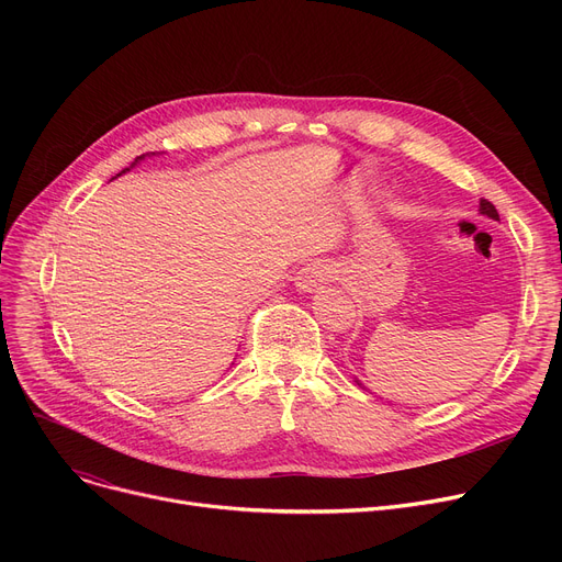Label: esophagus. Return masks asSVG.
<instances>
[{
	"instance_id": "34e87169",
	"label": "esophagus",
	"mask_w": 562,
	"mask_h": 562,
	"mask_svg": "<svg viewBox=\"0 0 562 562\" xmlns=\"http://www.w3.org/2000/svg\"><path fill=\"white\" fill-rule=\"evenodd\" d=\"M333 273H335V269L328 259L310 261L296 273V286H299V291H305V293L318 291L323 284L330 282Z\"/></svg>"
}]
</instances>
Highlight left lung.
Wrapping results in <instances>:
<instances>
[{"instance_id": "1", "label": "left lung", "mask_w": 562, "mask_h": 562, "mask_svg": "<svg viewBox=\"0 0 562 562\" xmlns=\"http://www.w3.org/2000/svg\"><path fill=\"white\" fill-rule=\"evenodd\" d=\"M479 212L483 214V216H487V218H492V221H498V212L494 210V204L492 202H487V200H481V204H479ZM356 382H358V385L362 387V390H367L364 385H362V382L356 378Z\"/></svg>"}]
</instances>
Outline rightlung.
<instances>
[{"label":"right lung","mask_w":562,"mask_h":562,"mask_svg":"<svg viewBox=\"0 0 562 562\" xmlns=\"http://www.w3.org/2000/svg\"><path fill=\"white\" fill-rule=\"evenodd\" d=\"M153 155H155V153H147V155H140V157H136V159H134V164H132V166H130V168H125V170H121V172H117V175H115V177H121V175H123V172H127V170H132V168H134V166H136V164H140V161H143V159H145V157H153ZM115 177H113V180H115Z\"/></svg>","instance_id":"obj_1"}]
</instances>
